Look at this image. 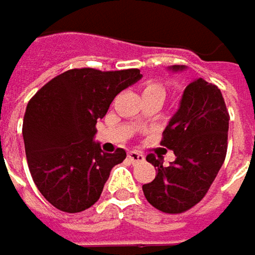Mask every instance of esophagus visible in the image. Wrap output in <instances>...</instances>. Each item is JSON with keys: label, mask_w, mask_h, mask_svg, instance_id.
I'll return each instance as SVG.
<instances>
[{"label": "esophagus", "mask_w": 255, "mask_h": 255, "mask_svg": "<svg viewBox=\"0 0 255 255\" xmlns=\"http://www.w3.org/2000/svg\"><path fill=\"white\" fill-rule=\"evenodd\" d=\"M128 157H129V160H130L132 163H139V161H143V158H145L143 154L138 152V151H129Z\"/></svg>", "instance_id": "34e87169"}]
</instances>
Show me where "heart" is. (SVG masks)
I'll use <instances>...</instances> for the list:
<instances>
[{
  "mask_svg": "<svg viewBox=\"0 0 255 255\" xmlns=\"http://www.w3.org/2000/svg\"><path fill=\"white\" fill-rule=\"evenodd\" d=\"M143 97H149V95H160L164 98L166 95V88L163 86V83L157 82V80H148L143 83L142 88Z\"/></svg>",
  "mask_w": 255,
  "mask_h": 255,
  "instance_id": "b5f03b06",
  "label": "heart"
}]
</instances>
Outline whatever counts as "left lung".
Returning <instances> with one entry per match:
<instances>
[{
  "label": "left lung",
  "instance_id": "obj_1",
  "mask_svg": "<svg viewBox=\"0 0 255 255\" xmlns=\"http://www.w3.org/2000/svg\"><path fill=\"white\" fill-rule=\"evenodd\" d=\"M182 69L183 66L172 67ZM228 130L229 113L220 89L201 78L191 82L160 142L173 149L176 160L164 167L163 158L146 155V161L157 167L155 179L142 186L146 201L169 214L198 204L225 161Z\"/></svg>",
  "mask_w": 255,
  "mask_h": 255
}]
</instances>
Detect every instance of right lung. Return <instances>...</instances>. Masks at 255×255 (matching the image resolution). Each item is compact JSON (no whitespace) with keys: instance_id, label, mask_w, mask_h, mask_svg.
<instances>
[{"instance_id":"obj_1","label":"right lung","mask_w":255,"mask_h":255,"mask_svg":"<svg viewBox=\"0 0 255 255\" xmlns=\"http://www.w3.org/2000/svg\"><path fill=\"white\" fill-rule=\"evenodd\" d=\"M141 79L138 69H72L45 83L27 103L23 139L32 179L49 204L66 213L94 206L112 169L126 158L94 142L103 119L123 89Z\"/></svg>"}]
</instances>
